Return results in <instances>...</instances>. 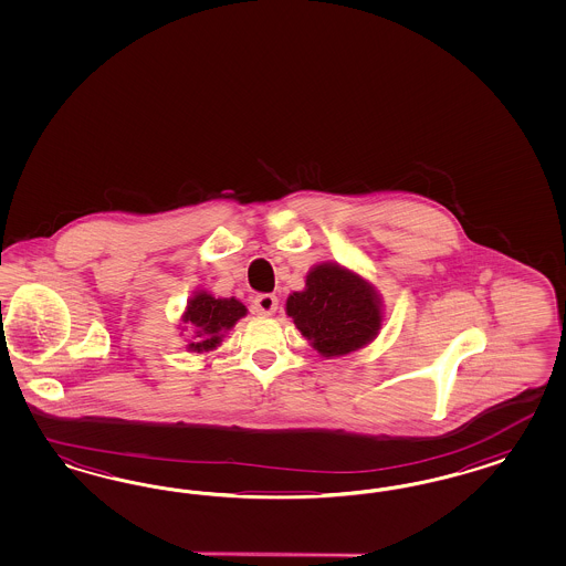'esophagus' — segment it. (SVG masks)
I'll use <instances>...</instances> for the list:
<instances>
[{
  "mask_svg": "<svg viewBox=\"0 0 566 566\" xmlns=\"http://www.w3.org/2000/svg\"><path fill=\"white\" fill-rule=\"evenodd\" d=\"M279 308V300L273 293H260L255 300H253V313L264 314V316H271L276 313Z\"/></svg>",
  "mask_w": 566,
  "mask_h": 566,
  "instance_id": "obj_1",
  "label": "esophagus"
}]
</instances>
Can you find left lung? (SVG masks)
I'll list each match as a JSON object with an SVG mask.
<instances>
[{"instance_id": "8db88e82", "label": "left lung", "mask_w": 566, "mask_h": 566, "mask_svg": "<svg viewBox=\"0 0 566 566\" xmlns=\"http://www.w3.org/2000/svg\"><path fill=\"white\" fill-rule=\"evenodd\" d=\"M285 313L302 337L325 358L353 355L369 346L384 325V302L376 285L337 262H318L304 290L290 293Z\"/></svg>"}]
</instances>
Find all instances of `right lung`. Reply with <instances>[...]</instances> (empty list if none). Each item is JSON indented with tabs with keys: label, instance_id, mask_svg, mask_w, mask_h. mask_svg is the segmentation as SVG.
Returning a JSON list of instances; mask_svg holds the SVG:
<instances>
[{
	"label": "right lung",
	"instance_id": "obj_1",
	"mask_svg": "<svg viewBox=\"0 0 566 566\" xmlns=\"http://www.w3.org/2000/svg\"><path fill=\"white\" fill-rule=\"evenodd\" d=\"M245 314V304L237 297H216L206 290L192 292L178 323L180 334L187 329L192 332V342L187 344V353L203 355L216 350L222 344L224 335Z\"/></svg>",
	"mask_w": 566,
	"mask_h": 566
}]
</instances>
